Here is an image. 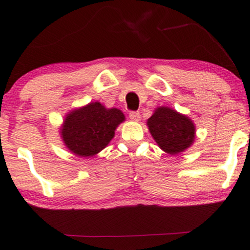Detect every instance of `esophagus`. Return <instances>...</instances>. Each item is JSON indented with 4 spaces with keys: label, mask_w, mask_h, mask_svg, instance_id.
<instances>
[{
    "label": "esophagus",
    "mask_w": 250,
    "mask_h": 250,
    "mask_svg": "<svg viewBox=\"0 0 250 250\" xmlns=\"http://www.w3.org/2000/svg\"><path fill=\"white\" fill-rule=\"evenodd\" d=\"M129 118L131 119L132 121H139V119H140L139 112H130Z\"/></svg>",
    "instance_id": "1"
}]
</instances>
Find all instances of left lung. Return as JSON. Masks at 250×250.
<instances>
[{"instance_id": "left-lung-1", "label": "left lung", "mask_w": 250, "mask_h": 250, "mask_svg": "<svg viewBox=\"0 0 250 250\" xmlns=\"http://www.w3.org/2000/svg\"><path fill=\"white\" fill-rule=\"evenodd\" d=\"M147 126L157 146L170 155L185 152L195 143L194 121L171 107H156L147 120Z\"/></svg>"}]
</instances>
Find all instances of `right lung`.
<instances>
[{"instance_id":"obj_1","label":"right lung","mask_w":250,"mask_h":250,"mask_svg":"<svg viewBox=\"0 0 250 250\" xmlns=\"http://www.w3.org/2000/svg\"><path fill=\"white\" fill-rule=\"evenodd\" d=\"M125 120L119 108H107L100 102H90L68 112L60 126V136L72 154L91 157L110 144L114 131Z\"/></svg>"}]
</instances>
